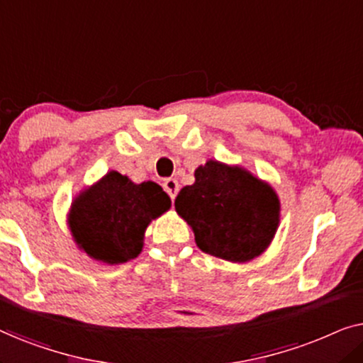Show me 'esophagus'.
<instances>
[{
    "mask_svg": "<svg viewBox=\"0 0 363 363\" xmlns=\"http://www.w3.org/2000/svg\"><path fill=\"white\" fill-rule=\"evenodd\" d=\"M163 188H165V191L168 193V195H170L172 200H175L180 185H178V182L175 180V178H167V180L163 182Z\"/></svg>",
    "mask_w": 363,
    "mask_h": 363,
    "instance_id": "1",
    "label": "esophagus"
}]
</instances>
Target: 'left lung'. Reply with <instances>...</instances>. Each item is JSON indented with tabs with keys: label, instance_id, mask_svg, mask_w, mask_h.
Instances as JSON below:
<instances>
[{
	"label": "left lung",
	"instance_id": "obj_1",
	"mask_svg": "<svg viewBox=\"0 0 363 363\" xmlns=\"http://www.w3.org/2000/svg\"><path fill=\"white\" fill-rule=\"evenodd\" d=\"M203 252L230 262L259 257L274 240L281 201L271 183L241 165L208 160L175 200Z\"/></svg>",
	"mask_w": 363,
	"mask_h": 363
}]
</instances>
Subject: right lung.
<instances>
[{
    "mask_svg": "<svg viewBox=\"0 0 363 363\" xmlns=\"http://www.w3.org/2000/svg\"><path fill=\"white\" fill-rule=\"evenodd\" d=\"M170 206V196L155 182L133 183L112 170L77 193L67 225L79 250L94 261L117 266L140 255L148 225Z\"/></svg>",
    "mask_w": 363,
    "mask_h": 363,
    "instance_id": "add662e5",
    "label": "right lung"
}]
</instances>
